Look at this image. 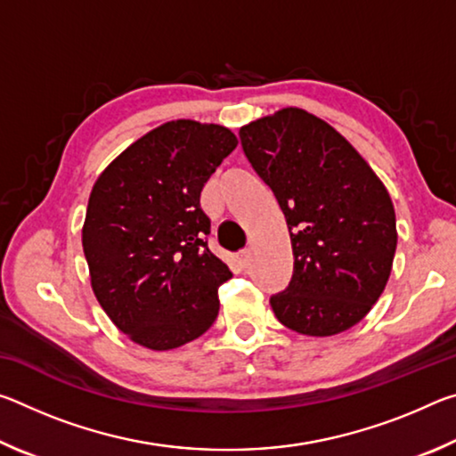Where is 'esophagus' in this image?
Segmentation results:
<instances>
[{"label": "esophagus", "mask_w": 456, "mask_h": 456, "mask_svg": "<svg viewBox=\"0 0 456 456\" xmlns=\"http://www.w3.org/2000/svg\"><path fill=\"white\" fill-rule=\"evenodd\" d=\"M237 265L241 267V269H247V267H249V251L239 253V256H237Z\"/></svg>", "instance_id": "obj_1"}]
</instances>
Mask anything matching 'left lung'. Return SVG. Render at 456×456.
Segmentation results:
<instances>
[{
	"instance_id": "obj_1",
	"label": "left lung",
	"mask_w": 456,
	"mask_h": 456,
	"mask_svg": "<svg viewBox=\"0 0 456 456\" xmlns=\"http://www.w3.org/2000/svg\"><path fill=\"white\" fill-rule=\"evenodd\" d=\"M239 138L289 229L293 275L269 299L275 318L314 338L356 326L395 261L396 215L384 183L334 126L302 108L253 120Z\"/></svg>"
}]
</instances>
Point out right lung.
Returning <instances> with one entry per match:
<instances>
[{"label":"right lung","mask_w":456,"mask_h":456,"mask_svg":"<svg viewBox=\"0 0 456 456\" xmlns=\"http://www.w3.org/2000/svg\"><path fill=\"white\" fill-rule=\"evenodd\" d=\"M237 136L171 120L138 138L92 187L82 247L92 291L122 334L154 352L203 336L231 272L207 247L200 191Z\"/></svg>","instance_id":"add662e5"}]
</instances>
